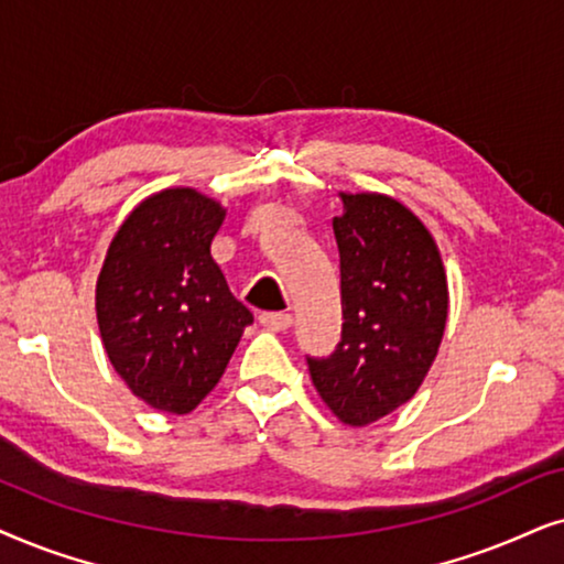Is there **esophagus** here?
<instances>
[{
  "label": "esophagus",
  "mask_w": 564,
  "mask_h": 564,
  "mask_svg": "<svg viewBox=\"0 0 564 564\" xmlns=\"http://www.w3.org/2000/svg\"><path fill=\"white\" fill-rule=\"evenodd\" d=\"M260 325L273 329V333H286V329L294 325V317L286 312H262L260 314Z\"/></svg>",
  "instance_id": "1"
}]
</instances>
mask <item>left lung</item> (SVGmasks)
Here are the masks:
<instances>
[{"mask_svg": "<svg viewBox=\"0 0 564 564\" xmlns=\"http://www.w3.org/2000/svg\"><path fill=\"white\" fill-rule=\"evenodd\" d=\"M343 335L327 358H306L322 402L364 427L423 384L448 317L444 260L425 224L381 193H340Z\"/></svg>", "mask_w": 564, "mask_h": 564, "instance_id": "left-lung-1", "label": "left lung"}]
</instances>
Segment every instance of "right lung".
Segmentation results:
<instances>
[{
  "mask_svg": "<svg viewBox=\"0 0 564 564\" xmlns=\"http://www.w3.org/2000/svg\"><path fill=\"white\" fill-rule=\"evenodd\" d=\"M219 200L167 187L120 224L95 289L112 369L149 408L187 415L219 384L252 314L231 296L212 242Z\"/></svg>",
  "mask_w": 564,
  "mask_h": 564,
  "instance_id": "obj_1",
  "label": "right lung"
}]
</instances>
